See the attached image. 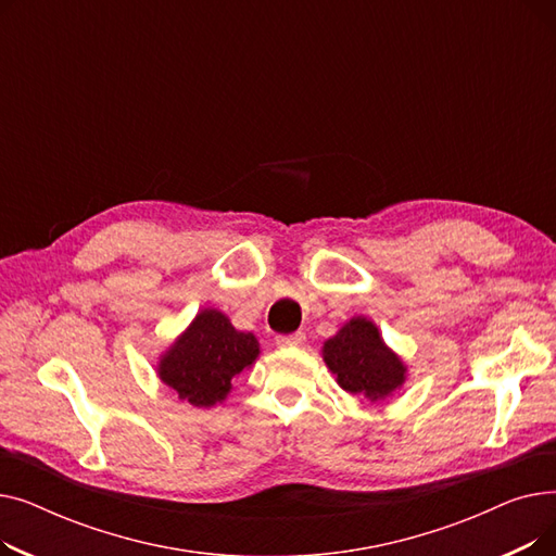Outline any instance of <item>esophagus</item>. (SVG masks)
<instances>
[{"label":"esophagus","mask_w":556,"mask_h":556,"mask_svg":"<svg viewBox=\"0 0 556 556\" xmlns=\"http://www.w3.org/2000/svg\"><path fill=\"white\" fill-rule=\"evenodd\" d=\"M306 342V333L298 331V333H290V336H279L277 344L279 346H302Z\"/></svg>","instance_id":"34e87169"}]
</instances>
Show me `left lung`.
Masks as SVG:
<instances>
[{"instance_id": "1", "label": "left lung", "mask_w": 556, "mask_h": 556, "mask_svg": "<svg viewBox=\"0 0 556 556\" xmlns=\"http://www.w3.org/2000/svg\"><path fill=\"white\" fill-rule=\"evenodd\" d=\"M323 358L344 392L371 403L392 396L405 383L407 367L363 315L349 319L325 342Z\"/></svg>"}]
</instances>
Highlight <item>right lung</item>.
Here are the masks:
<instances>
[{"label": "right lung", "instance_id": "1", "mask_svg": "<svg viewBox=\"0 0 556 556\" xmlns=\"http://www.w3.org/2000/svg\"><path fill=\"white\" fill-rule=\"evenodd\" d=\"M258 352L252 333L233 329L225 313L204 308L162 354L157 376L180 401L212 407L225 401L233 378L254 365Z\"/></svg>", "mask_w": 556, "mask_h": 556}]
</instances>
